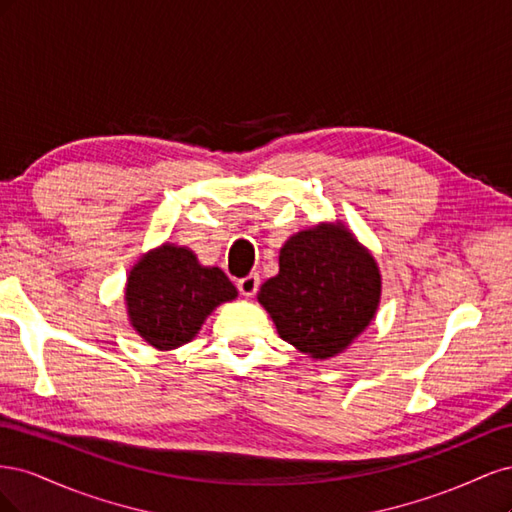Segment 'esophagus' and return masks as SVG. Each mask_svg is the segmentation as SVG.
Instances as JSON below:
<instances>
[{
  "label": "esophagus",
  "mask_w": 512,
  "mask_h": 512,
  "mask_svg": "<svg viewBox=\"0 0 512 512\" xmlns=\"http://www.w3.org/2000/svg\"><path fill=\"white\" fill-rule=\"evenodd\" d=\"M258 286H260V277L256 273L245 275V277H241V280L237 282V288H239V292L243 294V297H252V294H256Z\"/></svg>",
  "instance_id": "esophagus-1"
}]
</instances>
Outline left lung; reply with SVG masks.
Returning <instances> with one entry per match:
<instances>
[{"mask_svg": "<svg viewBox=\"0 0 512 512\" xmlns=\"http://www.w3.org/2000/svg\"><path fill=\"white\" fill-rule=\"evenodd\" d=\"M284 342L314 359L342 352L376 314L380 273L344 226H316L280 252V273L260 288Z\"/></svg>", "mask_w": 512, "mask_h": 512, "instance_id": "1", "label": "left lung"}]
</instances>
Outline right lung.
I'll return each instance as SVG.
<instances>
[{"label":"right lung","instance_id":"obj_1","mask_svg":"<svg viewBox=\"0 0 512 512\" xmlns=\"http://www.w3.org/2000/svg\"><path fill=\"white\" fill-rule=\"evenodd\" d=\"M235 297L222 269L198 265L190 250L168 243L138 262L126 288L132 327L160 350L188 344L213 309Z\"/></svg>","mask_w":512,"mask_h":512}]
</instances>
